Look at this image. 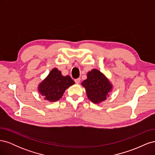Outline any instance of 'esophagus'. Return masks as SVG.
I'll use <instances>...</instances> for the list:
<instances>
[{
  "instance_id": "34e87169",
  "label": "esophagus",
  "mask_w": 155,
  "mask_h": 155,
  "mask_svg": "<svg viewBox=\"0 0 155 155\" xmlns=\"http://www.w3.org/2000/svg\"><path fill=\"white\" fill-rule=\"evenodd\" d=\"M75 82H76V83L77 84H79V83H80V78H78V79H75Z\"/></svg>"
}]
</instances>
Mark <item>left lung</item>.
Returning a JSON list of instances; mask_svg holds the SVG:
<instances>
[{"label": "left lung", "mask_w": 155, "mask_h": 155, "mask_svg": "<svg viewBox=\"0 0 155 155\" xmlns=\"http://www.w3.org/2000/svg\"><path fill=\"white\" fill-rule=\"evenodd\" d=\"M86 88L88 97L95 104L106 100L112 86L99 70L93 69L87 74V79L81 83Z\"/></svg>", "instance_id": "1"}]
</instances>
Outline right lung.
Here are the masks:
<instances>
[{
  "mask_svg": "<svg viewBox=\"0 0 155 155\" xmlns=\"http://www.w3.org/2000/svg\"><path fill=\"white\" fill-rule=\"evenodd\" d=\"M75 83L69 76H63L61 72L54 68L39 87L41 94L46 100L56 101L62 97L65 90Z\"/></svg>",
  "mask_w": 155,
  "mask_h": 155,
  "instance_id": "obj_1",
  "label": "right lung"
}]
</instances>
